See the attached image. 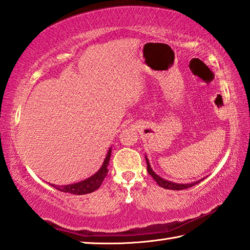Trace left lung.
I'll return each mask as SVG.
<instances>
[{"instance_id":"obj_1","label":"left lung","mask_w":250,"mask_h":250,"mask_svg":"<svg viewBox=\"0 0 250 250\" xmlns=\"http://www.w3.org/2000/svg\"><path fill=\"white\" fill-rule=\"evenodd\" d=\"M146 158V163H147V171L148 173H149V175H151L152 178L156 180L157 184L160 186V187L162 188H166V189H169V190H183V189H187V188H190L192 187V186L199 184L200 182H202L204 178H202L200 180H196V182L194 183H191V184H177V183H173V182H169V180H167L164 179L162 177L159 176V175H157L155 172L152 171V168L150 167V163H149V160H148L147 156H145Z\"/></svg>"}]
</instances>
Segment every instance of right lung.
I'll return each instance as SVG.
<instances>
[{"label":"right lung","instance_id":"1","mask_svg":"<svg viewBox=\"0 0 250 250\" xmlns=\"http://www.w3.org/2000/svg\"><path fill=\"white\" fill-rule=\"evenodd\" d=\"M110 155H111V148H109L108 149L107 155H106V157L104 159L102 167H100V169L97 173H94L92 176H90L89 178L82 180V182H79V183L70 184V185H65V186H57V185H52V184H50V186H52L54 188L61 191V192H67V193L77 194V195L93 192V191H95L100 187L101 184H102V182L104 180V178L106 177V175H107V173H108L107 166L109 163Z\"/></svg>","mask_w":250,"mask_h":250}]
</instances>
